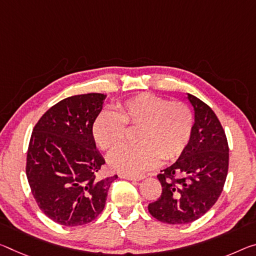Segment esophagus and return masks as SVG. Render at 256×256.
<instances>
[{
    "label": "esophagus",
    "mask_w": 256,
    "mask_h": 256,
    "mask_svg": "<svg viewBox=\"0 0 256 256\" xmlns=\"http://www.w3.org/2000/svg\"><path fill=\"white\" fill-rule=\"evenodd\" d=\"M120 178L122 179H126V180H134V181H140L144 179V176H133V174H126V173H120Z\"/></svg>",
    "instance_id": "esophagus-1"
}]
</instances>
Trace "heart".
<instances>
[{
  "label": "heart",
  "instance_id": "heart-1",
  "mask_svg": "<svg viewBox=\"0 0 256 256\" xmlns=\"http://www.w3.org/2000/svg\"><path fill=\"white\" fill-rule=\"evenodd\" d=\"M194 125L192 114L184 104L168 101L149 92L132 96L117 110L101 112L92 125L96 144L110 150L123 144L126 126L138 128L136 144L123 146L108 157L117 172L139 174L155 168L162 158L179 156L189 142Z\"/></svg>",
  "mask_w": 256,
  "mask_h": 256
}]
</instances>
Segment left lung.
<instances>
[{
	"label": "left lung",
	"mask_w": 256,
	"mask_h": 256,
	"mask_svg": "<svg viewBox=\"0 0 256 256\" xmlns=\"http://www.w3.org/2000/svg\"><path fill=\"white\" fill-rule=\"evenodd\" d=\"M186 96L194 115L192 136L176 163L157 176L162 194L148 205L154 218L168 224L204 216L220 197L228 174L229 147L220 120L200 99Z\"/></svg>",
	"instance_id": "obj_1"
}]
</instances>
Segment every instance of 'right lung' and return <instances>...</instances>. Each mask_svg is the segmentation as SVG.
Listing matches in <instances>:
<instances>
[{"mask_svg": "<svg viewBox=\"0 0 256 256\" xmlns=\"http://www.w3.org/2000/svg\"><path fill=\"white\" fill-rule=\"evenodd\" d=\"M106 94L66 98L40 117L32 133L26 174L32 194L48 218L62 226L86 224L102 212L117 176L99 179L104 164L92 136Z\"/></svg>", "mask_w": 256, "mask_h": 256, "instance_id": "1", "label": "right lung"}]
</instances>
